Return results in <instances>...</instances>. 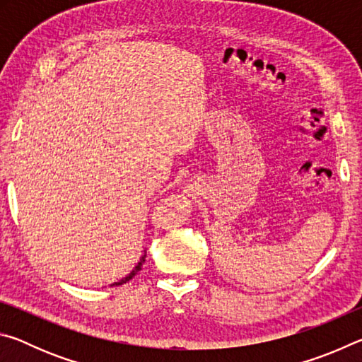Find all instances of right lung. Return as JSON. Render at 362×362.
<instances>
[{"label": "right lung", "instance_id": "obj_1", "mask_svg": "<svg viewBox=\"0 0 362 362\" xmlns=\"http://www.w3.org/2000/svg\"><path fill=\"white\" fill-rule=\"evenodd\" d=\"M144 263H145V255H142V259H140V262H139V265L136 267V268H134L132 269V272L129 273V274H127V276L126 278H122L121 281H118V283H113L112 286H121V284H124V283H127V281H129V279H132L134 276H136V274L140 272V269H142V265H144Z\"/></svg>", "mask_w": 362, "mask_h": 362}]
</instances>
